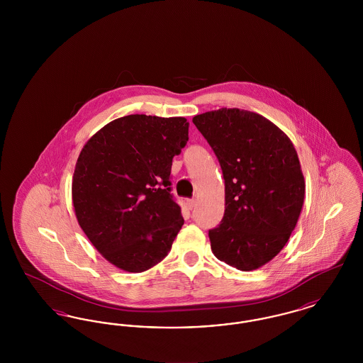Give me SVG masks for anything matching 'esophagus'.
Here are the masks:
<instances>
[{
	"label": "esophagus",
	"mask_w": 363,
	"mask_h": 363,
	"mask_svg": "<svg viewBox=\"0 0 363 363\" xmlns=\"http://www.w3.org/2000/svg\"><path fill=\"white\" fill-rule=\"evenodd\" d=\"M186 206H188L189 209H193L194 206H196V199H188V200H186Z\"/></svg>",
	"instance_id": "esophagus-1"
}]
</instances>
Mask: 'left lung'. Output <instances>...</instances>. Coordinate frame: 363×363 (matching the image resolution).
Listing matches in <instances>:
<instances>
[{"label":"left lung","mask_w":363,"mask_h":363,"mask_svg":"<svg viewBox=\"0 0 363 363\" xmlns=\"http://www.w3.org/2000/svg\"><path fill=\"white\" fill-rule=\"evenodd\" d=\"M225 178V216L209 230L216 259L253 271L274 259L293 233L305 179L291 140L257 113L219 108L193 117Z\"/></svg>","instance_id":"obj_1"}]
</instances>
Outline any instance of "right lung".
<instances>
[{"instance_id": "add662e5", "label": "right lung", "mask_w": 363, "mask_h": 363, "mask_svg": "<svg viewBox=\"0 0 363 363\" xmlns=\"http://www.w3.org/2000/svg\"><path fill=\"white\" fill-rule=\"evenodd\" d=\"M188 135L184 117L132 114L108 122L83 147L72 181L74 213L117 268L143 272L169 255L184 225L170 173Z\"/></svg>"}]
</instances>
